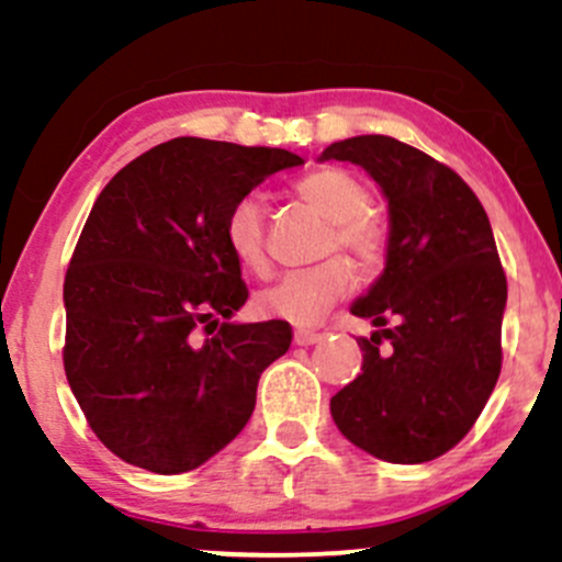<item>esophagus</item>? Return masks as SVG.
Here are the masks:
<instances>
[{"label":"esophagus","mask_w":562,"mask_h":562,"mask_svg":"<svg viewBox=\"0 0 562 562\" xmlns=\"http://www.w3.org/2000/svg\"><path fill=\"white\" fill-rule=\"evenodd\" d=\"M321 339H323V334L310 331V328H296V331H293V342L296 345H315V342H321Z\"/></svg>","instance_id":"obj_1"}]
</instances>
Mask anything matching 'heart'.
<instances>
[{"mask_svg":"<svg viewBox=\"0 0 562 562\" xmlns=\"http://www.w3.org/2000/svg\"><path fill=\"white\" fill-rule=\"evenodd\" d=\"M296 192L331 223L323 252L342 249L359 269H381L389 252V231L370 214L372 195L353 173L342 168H317L296 181ZM225 241L234 258L249 271L266 269V201L255 192L241 195L225 217ZM350 266L326 258L313 269L291 271L255 296V310L271 321L313 326L348 293Z\"/></svg>","mask_w":562,"mask_h":562,"instance_id":"heart-1","label":"heart"}]
</instances>
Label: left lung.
I'll return each mask as SVG.
<instances>
[{"label": "left lung", "mask_w": 562, "mask_h": 562, "mask_svg": "<svg viewBox=\"0 0 562 562\" xmlns=\"http://www.w3.org/2000/svg\"><path fill=\"white\" fill-rule=\"evenodd\" d=\"M321 160L361 166L389 201L386 269L350 307L378 331L331 396L334 424L367 454L429 462L470 432L501 375L508 288L490 217L449 166L389 135L337 140Z\"/></svg>", "instance_id": "left-lung-1"}]
</instances>
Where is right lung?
<instances>
[{"label":"right lung","mask_w":562,"mask_h":562,"mask_svg":"<svg viewBox=\"0 0 562 562\" xmlns=\"http://www.w3.org/2000/svg\"><path fill=\"white\" fill-rule=\"evenodd\" d=\"M296 166L288 149L173 138L94 201L65 277V372L89 427L124 462L187 473L252 416L260 372L293 331L285 321L231 323L249 293L225 217ZM201 322L212 338L194 337Z\"/></svg>","instance_id":"add662e5"}]
</instances>
